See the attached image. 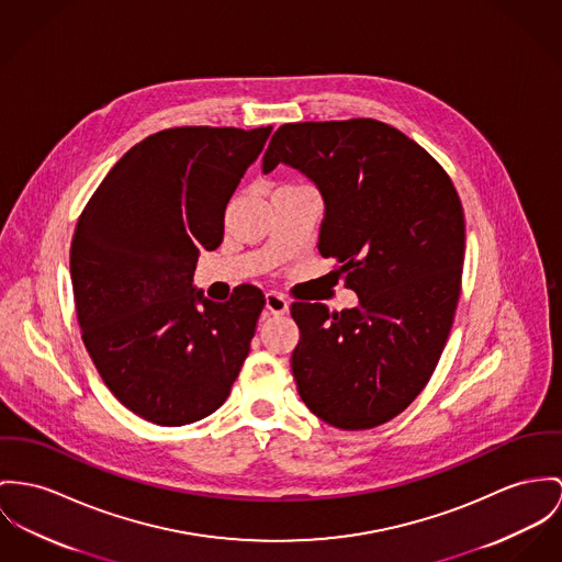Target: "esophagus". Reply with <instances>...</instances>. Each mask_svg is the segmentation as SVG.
<instances>
[{"label":"esophagus","mask_w":562,"mask_h":562,"mask_svg":"<svg viewBox=\"0 0 562 562\" xmlns=\"http://www.w3.org/2000/svg\"><path fill=\"white\" fill-rule=\"evenodd\" d=\"M265 307H267L269 314H284V312H289V302H286V297L282 293L269 291L265 295Z\"/></svg>","instance_id":"34e87169"}]
</instances>
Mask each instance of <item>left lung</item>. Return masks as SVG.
Returning <instances> with one entry per match:
<instances>
[{
    "mask_svg": "<svg viewBox=\"0 0 562 562\" xmlns=\"http://www.w3.org/2000/svg\"><path fill=\"white\" fill-rule=\"evenodd\" d=\"M280 162L321 190L318 252L359 297L342 312L291 305L297 391L334 428H376L428 385L447 345L467 248L460 196L422 145L376 120L284 124L262 173Z\"/></svg>",
    "mask_w": 562,
    "mask_h": 562,
    "instance_id": "8db88e82",
    "label": "left lung"
}]
</instances>
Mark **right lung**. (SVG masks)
Returning a JSON list of instances; mask_svg holds the SVG:
<instances>
[{
  "instance_id": "right-lung-1",
  "label": "right lung",
  "mask_w": 562,
  "mask_h": 562,
  "mask_svg": "<svg viewBox=\"0 0 562 562\" xmlns=\"http://www.w3.org/2000/svg\"><path fill=\"white\" fill-rule=\"evenodd\" d=\"M267 128L160 130L102 179L70 246L87 352L134 415L186 426L217 411L250 352L265 295L224 303L192 286L199 252L216 250L224 210L259 158Z\"/></svg>"
}]
</instances>
